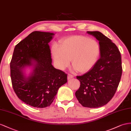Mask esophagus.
Returning a JSON list of instances; mask_svg holds the SVG:
<instances>
[{
    "label": "esophagus",
    "instance_id": "obj_1",
    "mask_svg": "<svg viewBox=\"0 0 131 131\" xmlns=\"http://www.w3.org/2000/svg\"><path fill=\"white\" fill-rule=\"evenodd\" d=\"M73 76L72 75V74H68V80H70L71 78H73Z\"/></svg>",
    "mask_w": 131,
    "mask_h": 131
}]
</instances>
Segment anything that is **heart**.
<instances>
[{
  "label": "heart",
  "mask_w": 131,
  "mask_h": 131,
  "mask_svg": "<svg viewBox=\"0 0 131 131\" xmlns=\"http://www.w3.org/2000/svg\"><path fill=\"white\" fill-rule=\"evenodd\" d=\"M100 53L98 42L88 37L75 36L62 39L59 46L52 47L51 53L59 68L68 66L71 59L74 71L84 73L90 71L98 61Z\"/></svg>",
  "instance_id": "b5f03b06"
}]
</instances>
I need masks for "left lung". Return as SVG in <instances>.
<instances>
[{
    "mask_svg": "<svg viewBox=\"0 0 131 131\" xmlns=\"http://www.w3.org/2000/svg\"><path fill=\"white\" fill-rule=\"evenodd\" d=\"M99 41L100 57L94 66L77 76L80 87L75 95L84 107L96 108L106 104L116 91L122 72L121 54L111 39L99 31H87Z\"/></svg>",
    "mask_w": 131,
    "mask_h": 131,
    "instance_id": "left-lung-1",
    "label": "left lung"
}]
</instances>
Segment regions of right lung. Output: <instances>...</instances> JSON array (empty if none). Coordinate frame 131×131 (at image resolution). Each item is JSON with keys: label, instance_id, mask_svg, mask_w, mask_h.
I'll list each match as a JSON object with an SVG mask.
<instances>
[{"label": "right lung", "instance_id": "1", "mask_svg": "<svg viewBox=\"0 0 131 131\" xmlns=\"http://www.w3.org/2000/svg\"><path fill=\"white\" fill-rule=\"evenodd\" d=\"M54 34L35 31L15 47L10 62V76L18 98L37 108L49 106L59 88L67 82V74L52 65L49 43ZM33 67L28 77L23 70Z\"/></svg>", "mask_w": 131, "mask_h": 131}]
</instances>
